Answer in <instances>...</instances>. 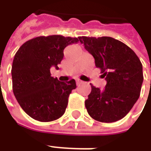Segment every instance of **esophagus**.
Instances as JSON below:
<instances>
[{"instance_id":"1","label":"esophagus","mask_w":151,"mask_h":151,"mask_svg":"<svg viewBox=\"0 0 151 151\" xmlns=\"http://www.w3.org/2000/svg\"><path fill=\"white\" fill-rule=\"evenodd\" d=\"M76 82H77V85H81V84H82L83 81H81V80H77V81H76Z\"/></svg>"}]
</instances>
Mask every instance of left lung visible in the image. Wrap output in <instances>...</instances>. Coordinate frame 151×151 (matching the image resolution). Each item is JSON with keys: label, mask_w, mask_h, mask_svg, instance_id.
Returning a JSON list of instances; mask_svg holds the SVG:
<instances>
[{"label": "left lung", "mask_w": 151, "mask_h": 151, "mask_svg": "<svg viewBox=\"0 0 151 151\" xmlns=\"http://www.w3.org/2000/svg\"><path fill=\"white\" fill-rule=\"evenodd\" d=\"M95 59L106 85L103 90L91 85L85 100L88 114L98 122H117L131 110L139 97L143 66L136 54L122 41L110 37H79Z\"/></svg>", "instance_id": "left-lung-1"}]
</instances>
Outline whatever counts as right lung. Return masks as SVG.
<instances>
[{
  "label": "right lung",
  "mask_w": 151,
  "mask_h": 151,
  "mask_svg": "<svg viewBox=\"0 0 151 151\" xmlns=\"http://www.w3.org/2000/svg\"><path fill=\"white\" fill-rule=\"evenodd\" d=\"M79 37L62 35L30 39L15 53L12 66V90L22 109L34 120L52 122L62 117L68 104L74 79L62 82L51 76L52 66L63 58L66 46L78 43Z\"/></svg>",
  "instance_id": "right-lung-1"
}]
</instances>
